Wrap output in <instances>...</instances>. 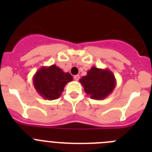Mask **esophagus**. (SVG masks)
<instances>
[{
    "label": "esophagus",
    "instance_id": "esophagus-1",
    "mask_svg": "<svg viewBox=\"0 0 152 152\" xmlns=\"http://www.w3.org/2000/svg\"><path fill=\"white\" fill-rule=\"evenodd\" d=\"M79 78H80V76H79V75H75V76H74V79H75V80H78Z\"/></svg>",
    "mask_w": 152,
    "mask_h": 152
}]
</instances>
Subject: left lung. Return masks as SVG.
<instances>
[{
  "mask_svg": "<svg viewBox=\"0 0 152 152\" xmlns=\"http://www.w3.org/2000/svg\"><path fill=\"white\" fill-rule=\"evenodd\" d=\"M84 91L94 100H103L116 88V80L113 73L108 68L101 69L92 67L79 80Z\"/></svg>",
  "mask_w": 152,
  "mask_h": 152,
  "instance_id": "8db88e82",
  "label": "left lung"
}]
</instances>
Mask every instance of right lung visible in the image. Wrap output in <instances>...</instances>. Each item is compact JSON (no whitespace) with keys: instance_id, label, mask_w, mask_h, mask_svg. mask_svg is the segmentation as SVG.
Returning a JSON list of instances; mask_svg holds the SVG:
<instances>
[{"instance_id":"add662e5","label":"right lung","mask_w":152,"mask_h":152,"mask_svg":"<svg viewBox=\"0 0 152 152\" xmlns=\"http://www.w3.org/2000/svg\"><path fill=\"white\" fill-rule=\"evenodd\" d=\"M72 80L73 77L68 72H64L59 67L52 64L40 68L33 76V83L42 97L52 100L61 96L67 83Z\"/></svg>"}]
</instances>
